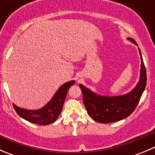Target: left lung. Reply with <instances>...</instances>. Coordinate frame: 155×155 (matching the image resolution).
<instances>
[{
  "label": "left lung",
  "mask_w": 155,
  "mask_h": 155,
  "mask_svg": "<svg viewBox=\"0 0 155 155\" xmlns=\"http://www.w3.org/2000/svg\"><path fill=\"white\" fill-rule=\"evenodd\" d=\"M128 40L137 45L133 38H128ZM139 51L142 60L140 79L136 86L130 92L114 97L101 96L79 84L85 109L94 121L101 124L117 122L125 119L135 110L145 90L147 82L146 70L139 48Z\"/></svg>",
  "instance_id": "obj_1"
}]
</instances>
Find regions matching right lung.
I'll return each instance as SVG.
<instances>
[{"label": "right lung", "mask_w": 155, "mask_h": 155, "mask_svg": "<svg viewBox=\"0 0 155 155\" xmlns=\"http://www.w3.org/2000/svg\"><path fill=\"white\" fill-rule=\"evenodd\" d=\"M74 80L70 81L61 85L50 101L38 110H25L13 104L18 115L25 120L41 126L49 125L57 120L62 111L67 92Z\"/></svg>", "instance_id": "add662e5"}]
</instances>
